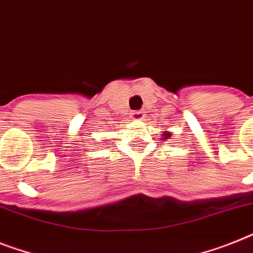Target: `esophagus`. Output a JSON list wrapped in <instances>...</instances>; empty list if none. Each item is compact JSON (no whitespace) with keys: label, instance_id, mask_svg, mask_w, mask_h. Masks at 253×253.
<instances>
[{"label":"esophagus","instance_id":"esophagus-1","mask_svg":"<svg viewBox=\"0 0 253 253\" xmlns=\"http://www.w3.org/2000/svg\"><path fill=\"white\" fill-rule=\"evenodd\" d=\"M143 118H145V112L141 111V110L131 112V119H134V120H142Z\"/></svg>","mask_w":253,"mask_h":253}]
</instances>
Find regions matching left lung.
Returning <instances> with one entry per match:
<instances>
[{
  "label": "left lung",
  "instance_id": "8db88e82",
  "mask_svg": "<svg viewBox=\"0 0 253 253\" xmlns=\"http://www.w3.org/2000/svg\"><path fill=\"white\" fill-rule=\"evenodd\" d=\"M163 135H164V137H166V138H168L169 135H170V133H164V134H163Z\"/></svg>",
  "mask_w": 253,
  "mask_h": 253
}]
</instances>
